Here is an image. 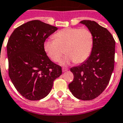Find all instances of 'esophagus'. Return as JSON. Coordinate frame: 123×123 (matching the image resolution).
Masks as SVG:
<instances>
[{
	"label": "esophagus",
	"mask_w": 123,
	"mask_h": 123,
	"mask_svg": "<svg viewBox=\"0 0 123 123\" xmlns=\"http://www.w3.org/2000/svg\"><path fill=\"white\" fill-rule=\"evenodd\" d=\"M68 70V68H62V71L63 72H66V71H67Z\"/></svg>",
	"instance_id": "34e87169"
}]
</instances>
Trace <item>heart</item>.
<instances>
[{
    "label": "heart",
    "instance_id": "heart-1",
    "mask_svg": "<svg viewBox=\"0 0 123 123\" xmlns=\"http://www.w3.org/2000/svg\"><path fill=\"white\" fill-rule=\"evenodd\" d=\"M54 40H47L43 49L47 56L53 62H58L64 52L67 55L60 63L67 65L70 62L80 63L87 60L94 45L92 33L86 28L67 27L53 35Z\"/></svg>",
    "mask_w": 123,
    "mask_h": 123
}]
</instances>
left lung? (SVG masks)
<instances>
[{
  "mask_svg": "<svg viewBox=\"0 0 123 123\" xmlns=\"http://www.w3.org/2000/svg\"><path fill=\"white\" fill-rule=\"evenodd\" d=\"M80 23L92 33L94 45L86 60L70 68L74 80L68 88L74 97L88 101L99 96L110 81L114 68L116 42L111 33L96 22L85 20Z\"/></svg>",
  "mask_w": 123,
  "mask_h": 123,
  "instance_id": "obj_1",
  "label": "left lung"
}]
</instances>
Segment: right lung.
<instances>
[{
  "label": "right lung",
  "instance_id": "right-lung-1",
  "mask_svg": "<svg viewBox=\"0 0 123 123\" xmlns=\"http://www.w3.org/2000/svg\"><path fill=\"white\" fill-rule=\"evenodd\" d=\"M58 28L32 20L15 29L7 44L9 76L20 94L31 101L42 99L51 92L62 67L47 56L43 43Z\"/></svg>",
  "mask_w": 123,
  "mask_h": 123
}]
</instances>
